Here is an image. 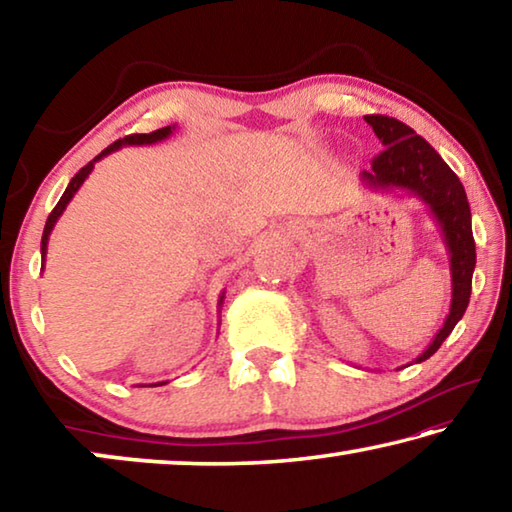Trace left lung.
I'll return each instance as SVG.
<instances>
[{
  "instance_id": "1",
  "label": "left lung",
  "mask_w": 512,
  "mask_h": 512,
  "mask_svg": "<svg viewBox=\"0 0 512 512\" xmlns=\"http://www.w3.org/2000/svg\"><path fill=\"white\" fill-rule=\"evenodd\" d=\"M363 119L384 144V151L372 160L370 171H361V185L370 192H409L420 198L440 228L449 255V273H452L449 314L427 350L415 359V363H420L443 345L470 302L476 266L470 203L456 173L413 128L384 115H366Z\"/></svg>"
}]
</instances>
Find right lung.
Returning <instances> with one entry per match:
<instances>
[{"label": "right lung", "instance_id": "right-lung-1", "mask_svg": "<svg viewBox=\"0 0 512 512\" xmlns=\"http://www.w3.org/2000/svg\"><path fill=\"white\" fill-rule=\"evenodd\" d=\"M173 131H176V126H164V128H158V131H153V133H142V135H126L124 140H117L115 144H110L108 149H103V151L97 155V158L90 160V162L85 164V167H83L79 173H76V176H74L72 180H69V185H67V189H65V194L60 196V201L56 203L54 210H51L49 219H47V223H45V232H42V244H40L42 268H40V271H45V257H47V244H49V235H51V230H54V225L58 223L60 216H63L65 207L69 205V201H72L74 194L79 192L81 185L85 183V178H88L90 173H92L94 164H97L101 158H106V155L119 151L121 146H149V144L164 142V140H167L169 135H173ZM223 298H225V291H223L221 296H219V311H221V305H223ZM219 325H221V323H219ZM162 384H167V381H160V384H155V386H162Z\"/></svg>", "mask_w": 512, "mask_h": 512}]
</instances>
